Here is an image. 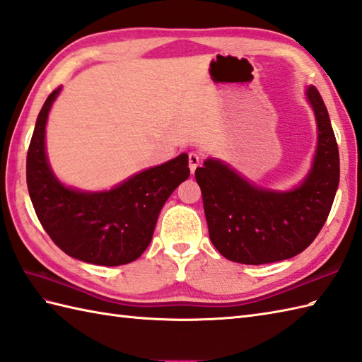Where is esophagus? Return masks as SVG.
Here are the masks:
<instances>
[{
  "mask_svg": "<svg viewBox=\"0 0 362 362\" xmlns=\"http://www.w3.org/2000/svg\"><path fill=\"white\" fill-rule=\"evenodd\" d=\"M199 164H202V156H199L198 153H195V151H192V153H189V168H190L192 173L197 170V167Z\"/></svg>",
  "mask_w": 362,
  "mask_h": 362,
  "instance_id": "1",
  "label": "esophagus"
}]
</instances>
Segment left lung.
Returning <instances> with one entry per match:
<instances>
[{
  "label": "left lung",
  "instance_id": "1",
  "mask_svg": "<svg viewBox=\"0 0 362 362\" xmlns=\"http://www.w3.org/2000/svg\"><path fill=\"white\" fill-rule=\"evenodd\" d=\"M307 94L319 142L315 164L300 187L257 189L216 159L204 160V167L195 170L209 237L232 262L263 264L291 259L313 243L332 211L339 184L338 142L317 88L310 86Z\"/></svg>",
  "mask_w": 362,
  "mask_h": 362
}]
</instances>
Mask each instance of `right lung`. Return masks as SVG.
<instances>
[{
	"mask_svg": "<svg viewBox=\"0 0 362 362\" xmlns=\"http://www.w3.org/2000/svg\"><path fill=\"white\" fill-rule=\"evenodd\" d=\"M59 93L60 86L47 95L28 150L26 181L35 214L52 242L74 259L100 267L130 263L150 245L167 198L189 178V158L182 153L99 194L62 186L45 153L47 113Z\"/></svg>",
	"mask_w": 362,
	"mask_h": 362,
	"instance_id": "obj_1",
	"label": "right lung"
}]
</instances>
